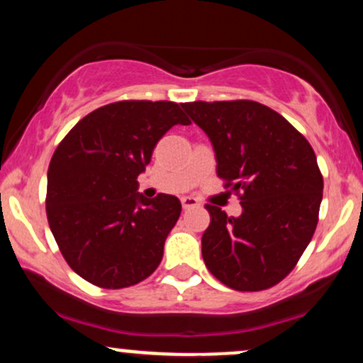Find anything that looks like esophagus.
<instances>
[{"mask_svg":"<svg viewBox=\"0 0 363 363\" xmlns=\"http://www.w3.org/2000/svg\"><path fill=\"white\" fill-rule=\"evenodd\" d=\"M181 203H182V208H184V210H191V208H196V206H199V201L196 198H191V196H186V198H182L181 199Z\"/></svg>","mask_w":363,"mask_h":363,"instance_id":"esophagus-1","label":"esophagus"}]
</instances>
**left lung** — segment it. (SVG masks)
Instances as JSON below:
<instances>
[{"label": "left lung", "mask_w": 363, "mask_h": 363, "mask_svg": "<svg viewBox=\"0 0 363 363\" xmlns=\"http://www.w3.org/2000/svg\"><path fill=\"white\" fill-rule=\"evenodd\" d=\"M213 145L216 174L239 194L242 215L206 205V268L239 291L280 283L309 245L319 220L323 174L312 147L277 111L254 101L186 102Z\"/></svg>", "instance_id": "left-lung-1"}]
</instances>
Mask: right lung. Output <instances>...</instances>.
I'll list each match as a JSON object with an SVG mask.
<instances>
[{
    "instance_id": "add662e5",
    "label": "right lung",
    "mask_w": 363,
    "mask_h": 363,
    "mask_svg": "<svg viewBox=\"0 0 363 363\" xmlns=\"http://www.w3.org/2000/svg\"><path fill=\"white\" fill-rule=\"evenodd\" d=\"M176 124H189L176 102L121 101L90 112L57 145L48 222L69 268L91 285L126 289L160 264L181 201L162 193L143 198L136 179Z\"/></svg>"
}]
</instances>
